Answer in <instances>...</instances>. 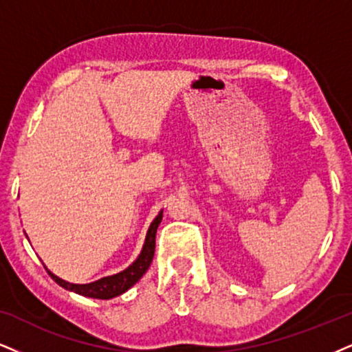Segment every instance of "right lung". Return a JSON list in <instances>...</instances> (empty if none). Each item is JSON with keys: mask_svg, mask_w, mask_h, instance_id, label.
<instances>
[{"mask_svg": "<svg viewBox=\"0 0 352 352\" xmlns=\"http://www.w3.org/2000/svg\"><path fill=\"white\" fill-rule=\"evenodd\" d=\"M163 219V210L156 215V219L151 222L148 232H146V238H145V245H143L142 253L138 254V258L133 261L127 269H124L122 272L114 276H107L102 277V279L91 282V284H72V282H67L60 277H56L54 272H49V276L54 279L56 284L62 285L63 289L72 290V292L80 294V296L85 297H91V298H102V300H109V298H114L120 294H124L125 290H129L132 287L135 282L140 280V277L145 274L146 269L150 267L151 259H153L155 254V236H156V230H158V225Z\"/></svg>", "mask_w": 352, "mask_h": 352, "instance_id": "right-lung-1", "label": "right lung"}]
</instances>
